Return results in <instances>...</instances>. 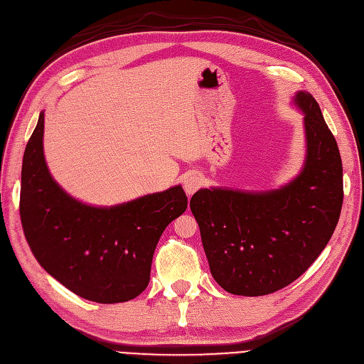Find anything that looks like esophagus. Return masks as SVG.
<instances>
[{
	"label": "esophagus",
	"instance_id": "1",
	"mask_svg": "<svg viewBox=\"0 0 364 364\" xmlns=\"http://www.w3.org/2000/svg\"><path fill=\"white\" fill-rule=\"evenodd\" d=\"M183 186H184V191H186L187 196H192L199 189V187L203 186V178H200L199 175L192 173V175H189V177L184 180Z\"/></svg>",
	"mask_w": 364,
	"mask_h": 364
}]
</instances>
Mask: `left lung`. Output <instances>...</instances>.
Here are the masks:
<instances>
[{"instance_id": "left-lung-1", "label": "left lung", "mask_w": 364, "mask_h": 364, "mask_svg": "<svg viewBox=\"0 0 364 364\" xmlns=\"http://www.w3.org/2000/svg\"><path fill=\"white\" fill-rule=\"evenodd\" d=\"M304 160L292 180L270 191L199 189L191 210L214 280L230 294L259 297L288 287L319 257L339 222L342 160L319 105L297 91Z\"/></svg>"}]
</instances>
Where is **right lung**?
Masks as SVG:
<instances>
[{
  "instance_id": "add662e5",
  "label": "right lung",
  "mask_w": 364,
  "mask_h": 364,
  "mask_svg": "<svg viewBox=\"0 0 364 364\" xmlns=\"http://www.w3.org/2000/svg\"><path fill=\"white\" fill-rule=\"evenodd\" d=\"M43 133L45 111L26 144L21 177V220L36 259L85 300L112 304L138 297L150 282L160 235L187 208L183 187L111 207L85 204L53 180Z\"/></svg>"
}]
</instances>
